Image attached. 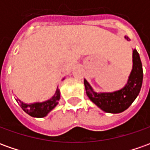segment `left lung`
<instances>
[{
  "mask_svg": "<svg viewBox=\"0 0 150 150\" xmlns=\"http://www.w3.org/2000/svg\"><path fill=\"white\" fill-rule=\"evenodd\" d=\"M127 41L130 38L125 36ZM132 70L126 85L114 92L97 93L84 79L83 83L88 98L100 109L108 113H120L126 110L139 95L143 82V68L136 49L132 53Z\"/></svg>",
  "mask_w": 150,
  "mask_h": 150,
  "instance_id": "1",
  "label": "left lung"
}]
</instances>
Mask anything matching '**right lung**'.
<instances>
[{
  "instance_id": "obj_1",
  "label": "right lung",
  "mask_w": 150,
  "mask_h": 150,
  "mask_svg": "<svg viewBox=\"0 0 150 150\" xmlns=\"http://www.w3.org/2000/svg\"><path fill=\"white\" fill-rule=\"evenodd\" d=\"M60 98H61V93L57 87L53 96L50 99L44 101V102L25 103L21 100H19V98H16L15 100L17 101V103L21 107V108L29 116H31L33 117H44L58 104Z\"/></svg>"
}]
</instances>
